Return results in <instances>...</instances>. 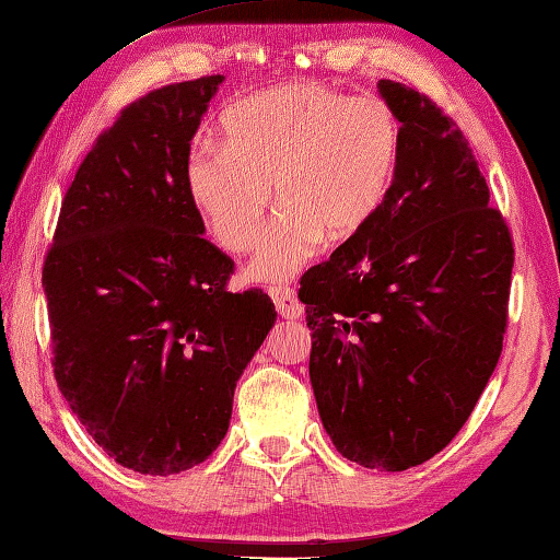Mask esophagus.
Instances as JSON below:
<instances>
[{
    "label": "esophagus",
    "instance_id": "obj_1",
    "mask_svg": "<svg viewBox=\"0 0 560 560\" xmlns=\"http://www.w3.org/2000/svg\"><path fill=\"white\" fill-rule=\"evenodd\" d=\"M271 299L277 304V312L281 314V318H289V322H296V318L304 314V306L296 299V291L289 287H273L271 289Z\"/></svg>",
    "mask_w": 560,
    "mask_h": 560
}]
</instances>
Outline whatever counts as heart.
<instances>
[{"label":"heart","instance_id":"b5f03b06","mask_svg":"<svg viewBox=\"0 0 560 560\" xmlns=\"http://www.w3.org/2000/svg\"><path fill=\"white\" fill-rule=\"evenodd\" d=\"M224 147L201 139L184 162L189 199L221 248L244 254L277 217L248 277L281 281L322 248L359 236L378 217L401 164L394 106L322 82L261 89L221 117Z\"/></svg>","mask_w":560,"mask_h":560}]
</instances>
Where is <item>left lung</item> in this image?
Wrapping results in <instances>:
<instances>
[{
  "instance_id": "8db88e82",
  "label": "left lung",
  "mask_w": 560,
  "mask_h": 560,
  "mask_svg": "<svg viewBox=\"0 0 560 560\" xmlns=\"http://www.w3.org/2000/svg\"><path fill=\"white\" fill-rule=\"evenodd\" d=\"M401 119L392 194L301 277L318 416L343 458L406 471L454 441L509 322L513 242L476 156L429 96L381 79Z\"/></svg>"
}]
</instances>
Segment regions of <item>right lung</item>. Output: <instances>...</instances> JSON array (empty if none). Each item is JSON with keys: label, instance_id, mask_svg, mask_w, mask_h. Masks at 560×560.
Segmentation results:
<instances>
[{"label": "right lung", "instance_id": "obj_1", "mask_svg": "<svg viewBox=\"0 0 560 560\" xmlns=\"http://www.w3.org/2000/svg\"><path fill=\"white\" fill-rule=\"evenodd\" d=\"M224 77L141 96L100 135L44 259L55 378L89 436L131 471L172 476L214 454L234 388L277 322L261 289L203 238L184 162Z\"/></svg>", "mask_w": 560, "mask_h": 560}]
</instances>
